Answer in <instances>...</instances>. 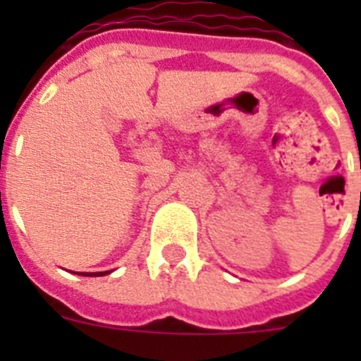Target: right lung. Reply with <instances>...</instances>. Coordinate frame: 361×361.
I'll return each instance as SVG.
<instances>
[{
    "instance_id": "right-lung-1",
    "label": "right lung",
    "mask_w": 361,
    "mask_h": 361,
    "mask_svg": "<svg viewBox=\"0 0 361 361\" xmlns=\"http://www.w3.org/2000/svg\"><path fill=\"white\" fill-rule=\"evenodd\" d=\"M108 273H110V271H101V273H94V275H86V273H78V275H82V276H104V275H108Z\"/></svg>"
}]
</instances>
